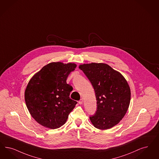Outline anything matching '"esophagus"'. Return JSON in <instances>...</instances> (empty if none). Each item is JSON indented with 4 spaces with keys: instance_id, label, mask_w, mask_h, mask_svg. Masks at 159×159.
Returning <instances> with one entry per match:
<instances>
[{
    "instance_id": "34e87169",
    "label": "esophagus",
    "mask_w": 159,
    "mask_h": 159,
    "mask_svg": "<svg viewBox=\"0 0 159 159\" xmlns=\"http://www.w3.org/2000/svg\"><path fill=\"white\" fill-rule=\"evenodd\" d=\"M83 99H81L79 101V103L80 105H82L83 103Z\"/></svg>"
}]
</instances>
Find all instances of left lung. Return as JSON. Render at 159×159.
I'll use <instances>...</instances> for the list:
<instances>
[{
    "label": "left lung",
    "mask_w": 159,
    "mask_h": 159,
    "mask_svg": "<svg viewBox=\"0 0 159 159\" xmlns=\"http://www.w3.org/2000/svg\"><path fill=\"white\" fill-rule=\"evenodd\" d=\"M79 68L91 83L95 92L97 108L89 116L94 127L107 129L118 124L129 107L131 91L120 73L104 63L84 64Z\"/></svg>",
    "instance_id": "8db88e82"
}]
</instances>
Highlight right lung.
<instances>
[{
	"label": "right lung",
	"mask_w": 159,
	"mask_h": 159,
	"mask_svg": "<svg viewBox=\"0 0 159 159\" xmlns=\"http://www.w3.org/2000/svg\"><path fill=\"white\" fill-rule=\"evenodd\" d=\"M76 65L53 62L44 66L28 83L25 92L27 108L34 120L51 129L61 127L77 102L70 98L73 88L66 82Z\"/></svg>",
	"instance_id": "add662e5"
}]
</instances>
